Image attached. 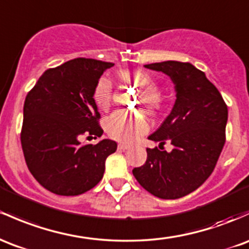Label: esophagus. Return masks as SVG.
I'll return each mask as SVG.
<instances>
[{
    "label": "esophagus",
    "mask_w": 249,
    "mask_h": 249,
    "mask_svg": "<svg viewBox=\"0 0 249 249\" xmlns=\"http://www.w3.org/2000/svg\"><path fill=\"white\" fill-rule=\"evenodd\" d=\"M127 149H129V146L125 145V144H122V143L118 144V150H120V151H125V150Z\"/></svg>",
    "instance_id": "34e87169"
}]
</instances>
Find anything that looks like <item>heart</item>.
I'll list each match as a JSON object with an SVG mask.
<instances>
[{"mask_svg":"<svg viewBox=\"0 0 249 249\" xmlns=\"http://www.w3.org/2000/svg\"><path fill=\"white\" fill-rule=\"evenodd\" d=\"M122 78L130 83L142 87L138 95L137 105L145 106L149 113L155 114L162 108L163 97L157 91L158 85L146 73L136 71L131 74L122 73ZM113 97V85L108 78H100L93 89V100L95 105L103 111H107L112 104ZM105 129L107 135L116 141L124 143H132L147 131V123L143 117L132 116L126 112H116L111 114L105 122Z\"/></svg>","mask_w":249,"mask_h":249,"instance_id":"1","label":"heart"}]
</instances>
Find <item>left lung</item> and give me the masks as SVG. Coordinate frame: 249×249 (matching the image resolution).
<instances>
[{"instance_id": "8db88e82", "label": "left lung", "mask_w": 249, "mask_h": 249, "mask_svg": "<svg viewBox=\"0 0 249 249\" xmlns=\"http://www.w3.org/2000/svg\"><path fill=\"white\" fill-rule=\"evenodd\" d=\"M175 84L173 111L149 139L171 142V152L147 147L146 162L132 170L139 184L156 197L175 200L193 193L212 175L226 142L228 108L206 74L189 62L145 65Z\"/></svg>"}]
</instances>
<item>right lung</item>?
I'll return each instance as SVG.
<instances>
[{"instance_id":"1","label":"right lung","mask_w":249,"mask_h":249,"mask_svg":"<svg viewBox=\"0 0 249 249\" xmlns=\"http://www.w3.org/2000/svg\"><path fill=\"white\" fill-rule=\"evenodd\" d=\"M112 62L78 58L49 68L27 94L21 145L31 174L43 188L75 196L103 178L105 160L117 143L81 144L83 136L102 137L93 89Z\"/></svg>"}]
</instances>
